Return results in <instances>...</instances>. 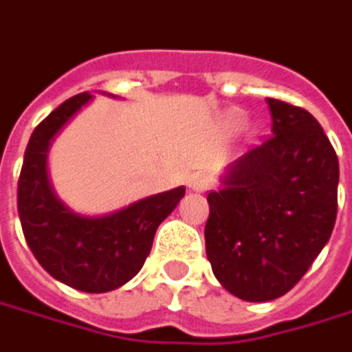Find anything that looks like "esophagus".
<instances>
[{
    "label": "esophagus",
    "mask_w": 352,
    "mask_h": 352,
    "mask_svg": "<svg viewBox=\"0 0 352 352\" xmlns=\"http://www.w3.org/2000/svg\"><path fill=\"white\" fill-rule=\"evenodd\" d=\"M209 187H211V179L205 173H195L189 179V189L195 193H205V191H209Z\"/></svg>",
    "instance_id": "obj_1"
}]
</instances>
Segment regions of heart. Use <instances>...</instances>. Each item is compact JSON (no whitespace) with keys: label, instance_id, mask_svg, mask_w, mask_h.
I'll use <instances>...</instances> for the list:
<instances>
[{"label":"heart","instance_id":"heart-1","mask_svg":"<svg viewBox=\"0 0 352 352\" xmlns=\"http://www.w3.org/2000/svg\"><path fill=\"white\" fill-rule=\"evenodd\" d=\"M231 123H233V127L239 125V123H241V117H233V119H231Z\"/></svg>","mask_w":352,"mask_h":352}]
</instances>
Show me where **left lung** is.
Listing matches in <instances>:
<instances>
[{"label":"left lung","mask_w":352,"mask_h":352,"mask_svg":"<svg viewBox=\"0 0 352 352\" xmlns=\"http://www.w3.org/2000/svg\"><path fill=\"white\" fill-rule=\"evenodd\" d=\"M271 137L237 157L211 191L207 258L239 299L265 302L289 293L309 271L337 219L339 159L319 121L267 99Z\"/></svg>","instance_id":"obj_1"}]
</instances>
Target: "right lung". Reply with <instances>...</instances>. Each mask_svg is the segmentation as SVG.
Listing matches in <instances>:
<instances>
[{"label":"right lung","mask_w":352,"mask_h":352,"mask_svg":"<svg viewBox=\"0 0 352 352\" xmlns=\"http://www.w3.org/2000/svg\"><path fill=\"white\" fill-rule=\"evenodd\" d=\"M91 99V94L75 95L35 127L17 183V211L32 253L53 279L83 293H107L141 271L157 227L173 213L185 187L105 215H81L67 207L53 191L47 157L55 137Z\"/></svg>","instance_id":"obj_1"}]
</instances>
